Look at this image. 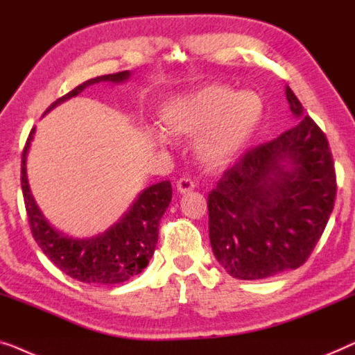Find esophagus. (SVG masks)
<instances>
[{
    "mask_svg": "<svg viewBox=\"0 0 355 355\" xmlns=\"http://www.w3.org/2000/svg\"><path fill=\"white\" fill-rule=\"evenodd\" d=\"M194 187H196V184H194V182H193L191 178H180L178 182H177V191L180 194L193 191Z\"/></svg>",
    "mask_w": 355,
    "mask_h": 355,
    "instance_id": "34e87169",
    "label": "esophagus"
}]
</instances>
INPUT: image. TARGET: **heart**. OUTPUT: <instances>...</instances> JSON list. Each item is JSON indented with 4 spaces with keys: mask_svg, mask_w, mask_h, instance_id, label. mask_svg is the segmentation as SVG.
<instances>
[{
    "mask_svg": "<svg viewBox=\"0 0 355 355\" xmlns=\"http://www.w3.org/2000/svg\"><path fill=\"white\" fill-rule=\"evenodd\" d=\"M263 112V99L252 89L236 92L227 85L207 83L168 99L159 112V125L171 138H198V162L207 171H220L246 151Z\"/></svg>",
    "mask_w": 355,
    "mask_h": 355,
    "instance_id": "obj_1",
    "label": "heart"
}]
</instances>
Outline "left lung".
Instances as JSON below:
<instances>
[{
    "instance_id": "obj_1",
    "label": "left lung",
    "mask_w": 355,
    "mask_h": 355,
    "mask_svg": "<svg viewBox=\"0 0 355 355\" xmlns=\"http://www.w3.org/2000/svg\"><path fill=\"white\" fill-rule=\"evenodd\" d=\"M297 123L251 149L209 193V238L230 275L262 279L301 267L325 230L336 196L327 137L291 88Z\"/></svg>"
}]
</instances>
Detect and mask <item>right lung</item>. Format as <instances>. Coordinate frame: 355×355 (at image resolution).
I'll use <instances>...</instances> for the list:
<instances>
[{"instance_id": "add662e5", "label": "right lung", "mask_w": 355, "mask_h": 355, "mask_svg": "<svg viewBox=\"0 0 355 355\" xmlns=\"http://www.w3.org/2000/svg\"><path fill=\"white\" fill-rule=\"evenodd\" d=\"M132 72L123 71L89 78L54 101L48 114L59 104L82 93L89 85L99 82L123 83ZM35 128L30 132L22 153L21 184L26 202L30 230L35 241L49 261L66 275L83 283L119 284L143 272L153 257L159 236V222L172 201L171 182H159L144 188L128 207V211L106 232L89 238H73L58 230L44 217L35 202L27 177V156Z\"/></svg>"}]
</instances>
